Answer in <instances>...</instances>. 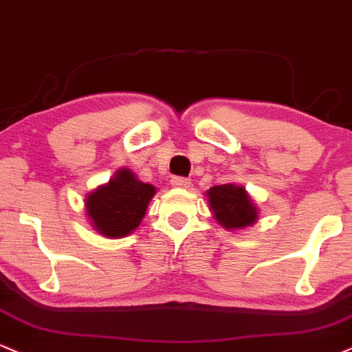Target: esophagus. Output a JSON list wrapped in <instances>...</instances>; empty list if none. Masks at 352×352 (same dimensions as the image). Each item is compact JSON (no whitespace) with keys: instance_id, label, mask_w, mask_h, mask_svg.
<instances>
[{"instance_id":"1","label":"esophagus","mask_w":352,"mask_h":352,"mask_svg":"<svg viewBox=\"0 0 352 352\" xmlns=\"http://www.w3.org/2000/svg\"><path fill=\"white\" fill-rule=\"evenodd\" d=\"M171 184L175 186V188H181V189H186L191 186V181L188 179V177H181V176H175L171 179Z\"/></svg>"}]
</instances>
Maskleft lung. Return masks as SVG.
Returning a JSON list of instances; mask_svg holds the SVG:
<instances>
[{"label": "left lung", "instance_id": "left-lung-1", "mask_svg": "<svg viewBox=\"0 0 352 352\" xmlns=\"http://www.w3.org/2000/svg\"><path fill=\"white\" fill-rule=\"evenodd\" d=\"M206 197L217 224L229 232L242 230L258 221L257 204L241 184L212 186L209 191H206Z\"/></svg>", "mask_w": 352, "mask_h": 352}]
</instances>
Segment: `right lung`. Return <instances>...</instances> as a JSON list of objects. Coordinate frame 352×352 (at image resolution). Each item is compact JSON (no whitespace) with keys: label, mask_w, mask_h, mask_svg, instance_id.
Returning <instances> with one entry per match:
<instances>
[{"label":"right lung","mask_w":352,"mask_h":352,"mask_svg":"<svg viewBox=\"0 0 352 352\" xmlns=\"http://www.w3.org/2000/svg\"><path fill=\"white\" fill-rule=\"evenodd\" d=\"M155 194V186L142 183L131 169L120 168L109 183L87 194L85 216L103 237H126L142 224Z\"/></svg>","instance_id":"right-lung-1"}]
</instances>
